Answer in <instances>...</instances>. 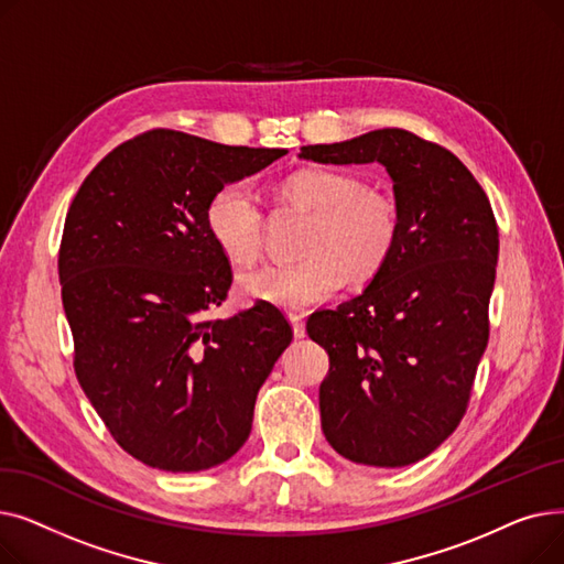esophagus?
I'll return each instance as SVG.
<instances>
[{
	"label": "esophagus",
	"instance_id": "1",
	"mask_svg": "<svg viewBox=\"0 0 564 564\" xmlns=\"http://www.w3.org/2000/svg\"><path fill=\"white\" fill-rule=\"evenodd\" d=\"M290 322H292L294 336H297V338H304V336H306V324H304V315H300V313H290Z\"/></svg>",
	"mask_w": 564,
	"mask_h": 564
}]
</instances>
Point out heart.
<instances>
[{"label": "heart", "instance_id": "obj_1", "mask_svg": "<svg viewBox=\"0 0 564 564\" xmlns=\"http://www.w3.org/2000/svg\"><path fill=\"white\" fill-rule=\"evenodd\" d=\"M281 198L313 215L304 242V260L264 264L237 279V290L251 302L297 311L329 300L349 281H370L393 256L400 240V207L381 189L366 187L359 175L332 166H306L290 173ZM205 226L215 245L235 262L258 260L264 215L247 181L221 185L205 205Z\"/></svg>", "mask_w": 564, "mask_h": 564}]
</instances>
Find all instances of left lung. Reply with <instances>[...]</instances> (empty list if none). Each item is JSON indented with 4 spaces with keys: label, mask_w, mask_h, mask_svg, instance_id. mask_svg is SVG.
Returning <instances> with one entry per match:
<instances>
[{
    "label": "left lung",
    "mask_w": 564,
    "mask_h": 564,
    "mask_svg": "<svg viewBox=\"0 0 564 564\" xmlns=\"http://www.w3.org/2000/svg\"><path fill=\"white\" fill-rule=\"evenodd\" d=\"M322 164L379 162L393 177L400 240L364 294L308 317L329 351L322 432L349 462L398 468L436 451L464 419L489 340L498 224L448 148L400 128L302 145Z\"/></svg>",
    "instance_id": "left-lung-1"
}]
</instances>
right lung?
Listing matches in <instances>:
<instances>
[{
  "label": "right lung",
  "mask_w": 564,
  "mask_h": 564,
  "mask_svg": "<svg viewBox=\"0 0 564 564\" xmlns=\"http://www.w3.org/2000/svg\"><path fill=\"white\" fill-rule=\"evenodd\" d=\"M285 153L155 128L116 145L68 207L58 281L75 375L113 441L148 466L205 470L249 438L292 327L267 302L205 317L232 283L205 205Z\"/></svg>",
  "instance_id": "1"
}]
</instances>
